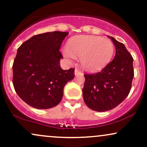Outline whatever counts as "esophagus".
<instances>
[{"label": "esophagus", "instance_id": "esophagus-1", "mask_svg": "<svg viewBox=\"0 0 147 147\" xmlns=\"http://www.w3.org/2000/svg\"><path fill=\"white\" fill-rule=\"evenodd\" d=\"M81 73H82V72H81V71H79L78 69H75V75L76 76L79 75V74H81Z\"/></svg>", "mask_w": 147, "mask_h": 147}]
</instances>
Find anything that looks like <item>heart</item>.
Wrapping results in <instances>:
<instances>
[{"mask_svg":"<svg viewBox=\"0 0 147 147\" xmlns=\"http://www.w3.org/2000/svg\"><path fill=\"white\" fill-rule=\"evenodd\" d=\"M114 52V44L110 40L100 36L84 35L71 38L63 54L70 61L75 59V56L80 57L81 64L84 68L89 71H97L108 65Z\"/></svg>","mask_w":147,"mask_h":147,"instance_id":"obj_1","label":"heart"}]
</instances>
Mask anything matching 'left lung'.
<instances>
[{
  "label": "left lung",
  "mask_w": 147,
  "mask_h": 147,
  "mask_svg": "<svg viewBox=\"0 0 147 147\" xmlns=\"http://www.w3.org/2000/svg\"><path fill=\"white\" fill-rule=\"evenodd\" d=\"M115 47L113 60L95 74H85L82 92L85 104L92 110L104 112L121 104L129 94L134 77L133 59L125 45L109 36Z\"/></svg>",
  "instance_id": "1"
}]
</instances>
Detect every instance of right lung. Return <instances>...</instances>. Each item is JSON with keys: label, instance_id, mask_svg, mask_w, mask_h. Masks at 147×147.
I'll return each mask as SVG.
<instances>
[{"label": "right lung", "instance_id": "obj_1", "mask_svg": "<svg viewBox=\"0 0 147 147\" xmlns=\"http://www.w3.org/2000/svg\"><path fill=\"white\" fill-rule=\"evenodd\" d=\"M68 34L52 32L35 35L18 48L13 63V85L22 100L32 107L48 109L58 105L63 88L75 77V69L63 70L59 49Z\"/></svg>", "mask_w": 147, "mask_h": 147}]
</instances>
